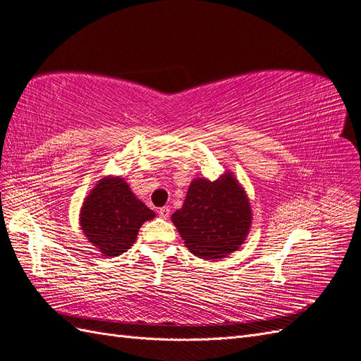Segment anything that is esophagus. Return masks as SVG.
I'll return each instance as SVG.
<instances>
[{
    "label": "esophagus",
    "instance_id": "obj_1",
    "mask_svg": "<svg viewBox=\"0 0 361 361\" xmlns=\"http://www.w3.org/2000/svg\"><path fill=\"white\" fill-rule=\"evenodd\" d=\"M157 213H159V216L162 219H169L171 211H170V207H162V208H159V211H157Z\"/></svg>",
    "mask_w": 361,
    "mask_h": 361
}]
</instances>
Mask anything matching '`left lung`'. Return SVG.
<instances>
[{
    "label": "left lung",
    "instance_id": "1",
    "mask_svg": "<svg viewBox=\"0 0 361 361\" xmlns=\"http://www.w3.org/2000/svg\"><path fill=\"white\" fill-rule=\"evenodd\" d=\"M171 221L192 254L216 260L243 243L251 225V207L233 174L225 173L213 182L192 180Z\"/></svg>",
    "mask_w": 361,
    "mask_h": 361
}]
</instances>
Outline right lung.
Wrapping results in <instances>:
<instances>
[{
    "mask_svg": "<svg viewBox=\"0 0 361 361\" xmlns=\"http://www.w3.org/2000/svg\"><path fill=\"white\" fill-rule=\"evenodd\" d=\"M154 216V211L136 199L124 179L104 178L84 202L81 226L93 247L113 257L130 250L140 225Z\"/></svg>",
    "mask_w": 361,
    "mask_h": 361,
    "instance_id": "right-lung-1",
    "label": "right lung"
}]
</instances>
